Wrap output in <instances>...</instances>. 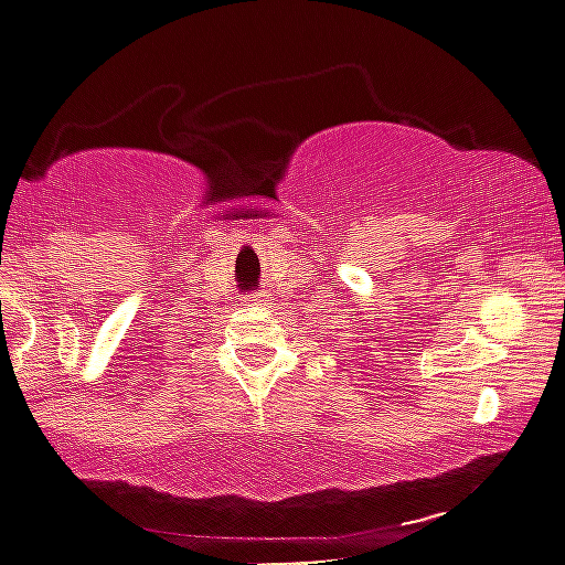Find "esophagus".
<instances>
[{"label":"esophagus","mask_w":565,"mask_h":565,"mask_svg":"<svg viewBox=\"0 0 565 565\" xmlns=\"http://www.w3.org/2000/svg\"><path fill=\"white\" fill-rule=\"evenodd\" d=\"M246 302H249V305H266L268 302V294H263V291L249 294V297H246Z\"/></svg>","instance_id":"1"}]
</instances>
